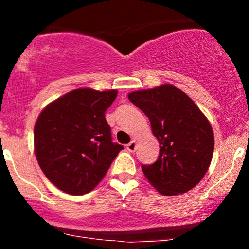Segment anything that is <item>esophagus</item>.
Listing matches in <instances>:
<instances>
[{"mask_svg":"<svg viewBox=\"0 0 249 249\" xmlns=\"http://www.w3.org/2000/svg\"><path fill=\"white\" fill-rule=\"evenodd\" d=\"M126 148L128 151H130V152H134V151H136V148H137V142L136 141H131L126 145Z\"/></svg>","mask_w":249,"mask_h":249,"instance_id":"34e87169","label":"esophagus"}]
</instances>
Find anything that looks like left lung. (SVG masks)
<instances>
[{
	"label": "left lung",
	"mask_w": 249,
	"mask_h": 249,
	"mask_svg": "<svg viewBox=\"0 0 249 249\" xmlns=\"http://www.w3.org/2000/svg\"><path fill=\"white\" fill-rule=\"evenodd\" d=\"M128 99L148 117L160 145L157 161L142 165L148 182L164 196L192 190L213 157L214 134L206 117L186 93L171 84L134 91Z\"/></svg>",
	"instance_id": "obj_1"
}]
</instances>
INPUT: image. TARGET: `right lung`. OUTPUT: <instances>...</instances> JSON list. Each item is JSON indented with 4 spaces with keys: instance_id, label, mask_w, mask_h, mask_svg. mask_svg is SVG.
<instances>
[{
    "instance_id": "right-lung-1",
    "label": "right lung",
    "mask_w": 249,
    "mask_h": 249,
    "mask_svg": "<svg viewBox=\"0 0 249 249\" xmlns=\"http://www.w3.org/2000/svg\"><path fill=\"white\" fill-rule=\"evenodd\" d=\"M116 90L79 88L48 104L34 128L39 167L57 188L72 196L92 191L123 145L112 142L105 111Z\"/></svg>"
}]
</instances>
